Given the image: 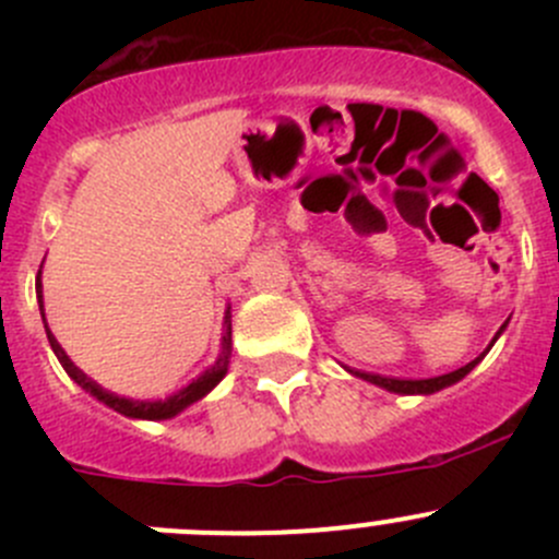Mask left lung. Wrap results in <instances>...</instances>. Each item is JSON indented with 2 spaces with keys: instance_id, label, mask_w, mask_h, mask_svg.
<instances>
[{
  "instance_id": "1",
  "label": "left lung",
  "mask_w": 559,
  "mask_h": 559,
  "mask_svg": "<svg viewBox=\"0 0 559 559\" xmlns=\"http://www.w3.org/2000/svg\"><path fill=\"white\" fill-rule=\"evenodd\" d=\"M506 326H509V321H506V324L500 326V330H498V335H495V337H492V343H489V346H487V352H489V348L495 346V341H498V337L503 335V330H506ZM487 352H481V354H478V357L473 359V362L462 365V368L452 370V373L436 376V379L400 381V379H386V376H376V373H359V370H348V373H352V376H357V379H362V381H368V384H376V386L386 389V392H394V394H436V392H441V389L452 386V384H456V381H462V379H465V376L471 373V370L476 368V365L481 362L484 357H487Z\"/></svg>"
}]
</instances>
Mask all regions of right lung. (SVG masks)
<instances>
[{
	"instance_id": "obj_1",
	"label": "right lung",
	"mask_w": 559,
	"mask_h": 559,
	"mask_svg": "<svg viewBox=\"0 0 559 559\" xmlns=\"http://www.w3.org/2000/svg\"><path fill=\"white\" fill-rule=\"evenodd\" d=\"M43 273H37V302H39V313H43V324H45V335H48V343L50 348H53L56 359L61 362V368L67 370V376H70L72 381H75L78 386L86 389L92 397H97L99 403L107 405V408L118 411L121 416H129V419H145V421H162V419H173V416H178L180 411H186L189 405H194L197 400L205 397L207 392H213V389L218 386V381L227 376L229 370V357H233V313H224V332H222V352H218L216 362L211 365L207 370H202L197 379H191V384H186L183 389H178V392H173L170 397L165 400H132V397H118V394L107 392L97 384V381L88 379L86 373H83L81 368H78L75 362H72L70 357H67V352L61 348V343L56 341L53 332L48 330V321H45V306H43V278H39Z\"/></svg>"
}]
</instances>
